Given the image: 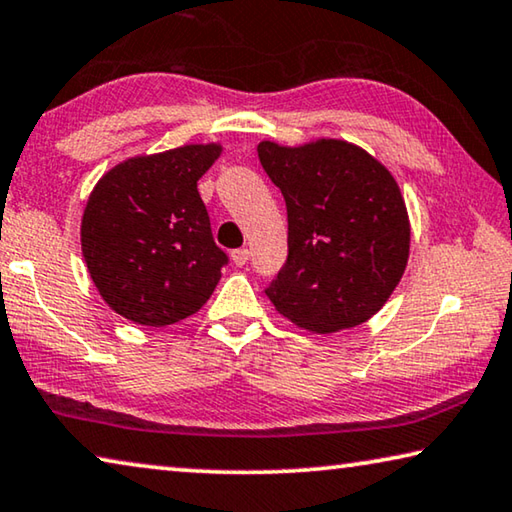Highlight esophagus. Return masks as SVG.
<instances>
[{"label":"esophagus","instance_id":"34e87169","mask_svg":"<svg viewBox=\"0 0 512 512\" xmlns=\"http://www.w3.org/2000/svg\"><path fill=\"white\" fill-rule=\"evenodd\" d=\"M232 262H234V266H243L248 262V257H250V253L246 248H239V250H232Z\"/></svg>","mask_w":512,"mask_h":512}]
</instances>
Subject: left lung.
<instances>
[{"label": "left lung", "instance_id": "8db88e82", "mask_svg": "<svg viewBox=\"0 0 512 512\" xmlns=\"http://www.w3.org/2000/svg\"><path fill=\"white\" fill-rule=\"evenodd\" d=\"M259 161L287 202L289 257L266 296L314 335L369 321L399 285L410 218L387 166L360 145L262 141Z\"/></svg>", "mask_w": 512, "mask_h": 512}]
</instances>
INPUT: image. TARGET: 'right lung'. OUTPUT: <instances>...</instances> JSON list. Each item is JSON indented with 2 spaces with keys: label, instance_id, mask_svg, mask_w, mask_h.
I'll return each mask as SVG.
<instances>
[{
  "label": "right lung",
  "instance_id": "obj_1",
  "mask_svg": "<svg viewBox=\"0 0 512 512\" xmlns=\"http://www.w3.org/2000/svg\"><path fill=\"white\" fill-rule=\"evenodd\" d=\"M221 143L136 154L107 170L81 216V255L113 312L148 328L196 314L221 280L227 255L214 243L198 180Z\"/></svg>",
  "mask_w": 512,
  "mask_h": 512
}]
</instances>
